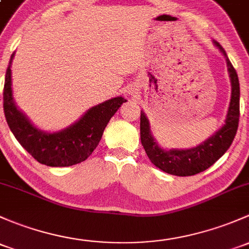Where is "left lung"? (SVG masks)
<instances>
[{"instance_id":"obj_1","label":"left lung","mask_w":249,"mask_h":249,"mask_svg":"<svg viewBox=\"0 0 249 249\" xmlns=\"http://www.w3.org/2000/svg\"><path fill=\"white\" fill-rule=\"evenodd\" d=\"M214 45L223 53L228 65L231 82V99H230L226 124L213 133L210 138L199 145L191 149H171L164 150L160 148L150 133L149 120L144 112H141V142L151 163L161 171L178 177H190L198 174L211 167L221 156L224 155L231 145L236 135L240 118V83L236 70L234 69L224 49L217 41Z\"/></svg>"}]
</instances>
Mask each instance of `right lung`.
<instances>
[{
  "instance_id": "right-lung-1",
  "label": "right lung",
  "mask_w": 249,
  "mask_h": 249,
  "mask_svg": "<svg viewBox=\"0 0 249 249\" xmlns=\"http://www.w3.org/2000/svg\"><path fill=\"white\" fill-rule=\"evenodd\" d=\"M12 54L6 71L3 109L10 131L36 161L50 167H68L90 156L100 142L105 127L126 99H109L88 109L81 119L67 129L45 132L36 129L14 103L12 91Z\"/></svg>"
}]
</instances>
